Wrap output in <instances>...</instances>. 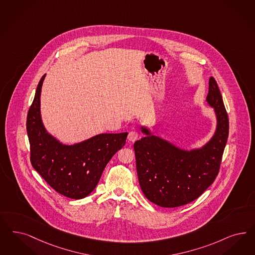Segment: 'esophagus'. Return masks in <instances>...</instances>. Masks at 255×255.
I'll return each mask as SVG.
<instances>
[{"mask_svg":"<svg viewBox=\"0 0 255 255\" xmlns=\"http://www.w3.org/2000/svg\"><path fill=\"white\" fill-rule=\"evenodd\" d=\"M138 138V133L135 132V131H132V132H129L128 134V139L131 142H134L135 140H137Z\"/></svg>","mask_w":255,"mask_h":255,"instance_id":"obj_1","label":"esophagus"}]
</instances>
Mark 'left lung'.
<instances>
[{
  "label": "left lung",
  "instance_id": "1",
  "mask_svg": "<svg viewBox=\"0 0 255 255\" xmlns=\"http://www.w3.org/2000/svg\"><path fill=\"white\" fill-rule=\"evenodd\" d=\"M206 101L215 109L218 124L213 137L201 149H179L141 127L146 135L134 142L133 149L139 185L149 202L167 208L185 205L198 199L219 174L229 119L214 77L209 79Z\"/></svg>",
  "mask_w": 255,
  "mask_h": 255
}]
</instances>
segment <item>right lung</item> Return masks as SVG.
I'll list each match as a JSON object with an SVG mask.
<instances>
[{
    "mask_svg": "<svg viewBox=\"0 0 255 255\" xmlns=\"http://www.w3.org/2000/svg\"><path fill=\"white\" fill-rule=\"evenodd\" d=\"M39 81L27 115L30 160L53 189L70 199L88 196L98 185L107 163L125 145L128 132L101 133L74 145H63L45 130L40 115Z\"/></svg>",
    "mask_w": 255,
    "mask_h": 255,
    "instance_id": "1",
    "label": "right lung"
}]
</instances>
